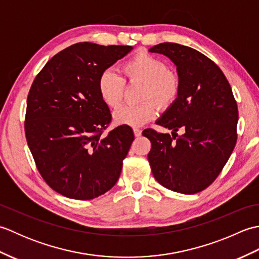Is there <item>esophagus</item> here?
Returning a JSON list of instances; mask_svg holds the SVG:
<instances>
[{
  "label": "esophagus",
  "instance_id": "34e87169",
  "mask_svg": "<svg viewBox=\"0 0 259 259\" xmlns=\"http://www.w3.org/2000/svg\"><path fill=\"white\" fill-rule=\"evenodd\" d=\"M141 133H142V131H141L140 129H138V128H135V129H134V134H135L136 137H140V136H141Z\"/></svg>",
  "mask_w": 259,
  "mask_h": 259
}]
</instances>
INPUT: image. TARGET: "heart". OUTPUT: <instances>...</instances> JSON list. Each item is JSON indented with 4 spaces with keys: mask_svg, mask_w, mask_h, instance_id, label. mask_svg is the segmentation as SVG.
I'll use <instances>...</instances> for the list:
<instances>
[{
    "mask_svg": "<svg viewBox=\"0 0 259 259\" xmlns=\"http://www.w3.org/2000/svg\"><path fill=\"white\" fill-rule=\"evenodd\" d=\"M122 78L112 70H106L99 76L98 91L107 106L114 108L122 100L124 81L142 82L138 104H123L113 113L119 124L138 126L156 117L158 108L169 107L180 92V79L177 73L167 70L162 60L146 51L137 52L122 63L120 68ZM151 98V101H146Z\"/></svg>",
    "mask_w": 259,
    "mask_h": 259,
    "instance_id": "1",
    "label": "heart"
}]
</instances>
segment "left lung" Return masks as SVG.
Segmentation results:
<instances>
[{
  "label": "left lung",
  "mask_w": 259,
  "mask_h": 259,
  "mask_svg": "<svg viewBox=\"0 0 259 259\" xmlns=\"http://www.w3.org/2000/svg\"><path fill=\"white\" fill-rule=\"evenodd\" d=\"M149 52L166 56L177 67L180 92L157 120L169 134L144 130L153 177L180 194L203 190L221 174L237 141L238 108L223 71L195 49L160 43ZM177 131H181L178 137Z\"/></svg>",
  "instance_id": "8db88e82"
}]
</instances>
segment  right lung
Segmentation results:
<instances>
[{
	"label": "right lung",
	"instance_id": "1",
	"mask_svg": "<svg viewBox=\"0 0 259 259\" xmlns=\"http://www.w3.org/2000/svg\"><path fill=\"white\" fill-rule=\"evenodd\" d=\"M133 47L80 42L56 54L27 96L25 137L46 183L71 199L89 200L117 183L135 139L129 125L102 136L111 121L99 76Z\"/></svg>",
	"mask_w": 259,
	"mask_h": 259
}]
</instances>
